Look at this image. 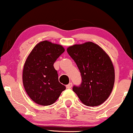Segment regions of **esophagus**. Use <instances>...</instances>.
<instances>
[{"label": "esophagus", "instance_id": "obj_1", "mask_svg": "<svg viewBox=\"0 0 133 133\" xmlns=\"http://www.w3.org/2000/svg\"><path fill=\"white\" fill-rule=\"evenodd\" d=\"M72 86V82H70L69 84H68V85H66V88H68V89H70V88H71Z\"/></svg>", "mask_w": 133, "mask_h": 133}]
</instances>
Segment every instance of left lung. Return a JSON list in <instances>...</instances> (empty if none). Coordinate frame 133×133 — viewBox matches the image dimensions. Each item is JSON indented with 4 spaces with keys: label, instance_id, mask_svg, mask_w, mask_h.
<instances>
[{
    "label": "left lung",
    "instance_id": "8db88e82",
    "mask_svg": "<svg viewBox=\"0 0 133 133\" xmlns=\"http://www.w3.org/2000/svg\"><path fill=\"white\" fill-rule=\"evenodd\" d=\"M67 52L76 62L82 82L72 90L82 103L97 106L108 98L114 84V69L111 59L91 42L68 47Z\"/></svg>",
    "mask_w": 133,
    "mask_h": 133
}]
</instances>
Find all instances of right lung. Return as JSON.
Masks as SVG:
<instances>
[{"label": "right lung", "mask_w": 133, "mask_h": 133, "mask_svg": "<svg viewBox=\"0 0 133 133\" xmlns=\"http://www.w3.org/2000/svg\"><path fill=\"white\" fill-rule=\"evenodd\" d=\"M64 51L61 45L44 41L37 44L27 57L23 70V84L30 98L38 104H52L65 89L59 82L54 67Z\"/></svg>", "instance_id": "right-lung-1"}]
</instances>
